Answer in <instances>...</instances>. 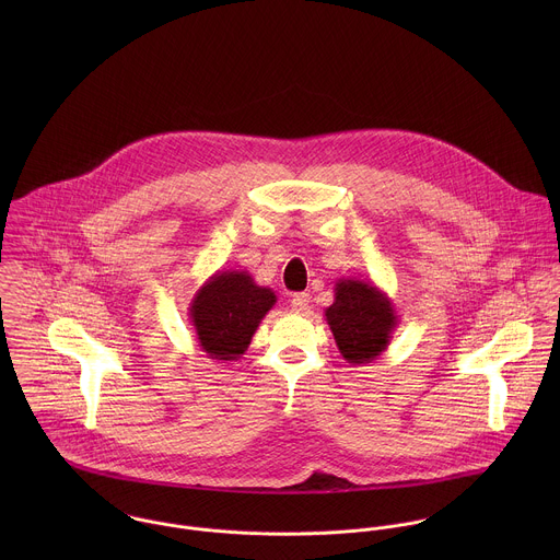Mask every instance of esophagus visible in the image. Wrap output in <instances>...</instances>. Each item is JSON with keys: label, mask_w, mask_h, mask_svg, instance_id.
I'll return each instance as SVG.
<instances>
[{"label": "esophagus", "mask_w": 560, "mask_h": 560, "mask_svg": "<svg viewBox=\"0 0 560 560\" xmlns=\"http://www.w3.org/2000/svg\"><path fill=\"white\" fill-rule=\"evenodd\" d=\"M308 304H311V295L308 293H295L291 298V306H293L295 313H306Z\"/></svg>", "instance_id": "obj_1"}]
</instances>
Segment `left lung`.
Wrapping results in <instances>:
<instances>
[{
    "label": "left lung",
    "instance_id": "8db88e82",
    "mask_svg": "<svg viewBox=\"0 0 560 560\" xmlns=\"http://www.w3.org/2000/svg\"><path fill=\"white\" fill-rule=\"evenodd\" d=\"M325 320L340 355L362 366L388 349L399 315L393 300L373 282L340 278L334 287V302L325 308Z\"/></svg>",
    "mask_w": 560,
    "mask_h": 560
}]
</instances>
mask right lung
Returning <instances> with one entry per match:
<instances>
[{"label": "right lung", "mask_w": 560, "mask_h": 560, "mask_svg": "<svg viewBox=\"0 0 560 560\" xmlns=\"http://www.w3.org/2000/svg\"><path fill=\"white\" fill-rule=\"evenodd\" d=\"M276 300L269 287H258L243 269L215 271L189 304L198 347L211 360H240Z\"/></svg>", "instance_id": "1"}]
</instances>
